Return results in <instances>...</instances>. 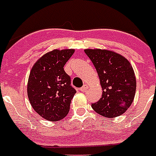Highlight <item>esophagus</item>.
I'll return each mask as SVG.
<instances>
[{"label":"esophagus","instance_id":"obj_1","mask_svg":"<svg viewBox=\"0 0 156 156\" xmlns=\"http://www.w3.org/2000/svg\"><path fill=\"white\" fill-rule=\"evenodd\" d=\"M87 89H88V87H87V85H84L83 87H81L80 90L82 91V92H85V91H87Z\"/></svg>","mask_w":156,"mask_h":156}]
</instances>
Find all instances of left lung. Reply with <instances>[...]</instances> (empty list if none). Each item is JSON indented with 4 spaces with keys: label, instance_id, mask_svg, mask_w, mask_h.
Masks as SVG:
<instances>
[{
    "label": "left lung",
    "instance_id": "8db88e82",
    "mask_svg": "<svg viewBox=\"0 0 156 156\" xmlns=\"http://www.w3.org/2000/svg\"><path fill=\"white\" fill-rule=\"evenodd\" d=\"M102 88V98L91 104L93 110L106 118L118 117L130 107L135 95L136 78L126 58L114 51L87 49Z\"/></svg>",
    "mask_w": 156,
    "mask_h": 156
}]
</instances>
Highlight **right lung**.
Listing matches in <instances>:
<instances>
[{
	"label": "right lung",
	"instance_id": "1",
	"mask_svg": "<svg viewBox=\"0 0 156 156\" xmlns=\"http://www.w3.org/2000/svg\"><path fill=\"white\" fill-rule=\"evenodd\" d=\"M74 49H54L45 54L33 66L27 85L28 98L34 110L51 122L62 119L68 114L76 90L64 66Z\"/></svg>",
	"mask_w": 156,
	"mask_h": 156
}]
</instances>
